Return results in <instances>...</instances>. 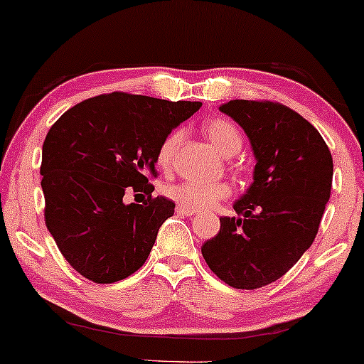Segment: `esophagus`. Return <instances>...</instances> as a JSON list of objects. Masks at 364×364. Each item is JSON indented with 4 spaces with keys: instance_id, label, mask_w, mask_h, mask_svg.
<instances>
[{
    "instance_id": "34e87169",
    "label": "esophagus",
    "mask_w": 364,
    "mask_h": 364,
    "mask_svg": "<svg viewBox=\"0 0 364 364\" xmlns=\"http://www.w3.org/2000/svg\"><path fill=\"white\" fill-rule=\"evenodd\" d=\"M175 213H177L178 216H194V214L197 213V210H196V209H192V208H187V205L178 204L177 208H175Z\"/></svg>"
}]
</instances>
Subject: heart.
<instances>
[{
    "label": "heart",
    "mask_w": 364,
    "mask_h": 364,
    "mask_svg": "<svg viewBox=\"0 0 364 364\" xmlns=\"http://www.w3.org/2000/svg\"><path fill=\"white\" fill-rule=\"evenodd\" d=\"M203 132L210 143L218 148L219 154L224 156H232L237 154L241 150V145H243V136H241L240 129L230 119L213 118L205 121L203 124ZM181 141V129H173L161 140L159 150H156V164L161 168H167L172 165L175 151H177ZM165 194L182 205H187V208L210 209L219 200L226 199L231 194V187L226 182L183 181L165 187Z\"/></svg>",
    "instance_id": "heart-1"
}]
</instances>
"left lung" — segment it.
<instances>
[{
	"label": "left lung",
	"mask_w": 364,
	"mask_h": 364,
	"mask_svg": "<svg viewBox=\"0 0 364 364\" xmlns=\"http://www.w3.org/2000/svg\"><path fill=\"white\" fill-rule=\"evenodd\" d=\"M245 129L253 150V182L237 218L203 245V257L224 284L255 290L284 277L311 248L333 186V156L321 133L290 107L232 100L219 107Z\"/></svg>",
	"instance_id": "8db88e82"
}]
</instances>
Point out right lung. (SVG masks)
Masks as SVG:
<instances>
[{
	"mask_svg": "<svg viewBox=\"0 0 364 364\" xmlns=\"http://www.w3.org/2000/svg\"><path fill=\"white\" fill-rule=\"evenodd\" d=\"M203 102L111 92L86 100L58 118L42 148L45 224L80 275L113 284L138 270L175 204L151 197L156 150ZM127 190L147 196L127 205Z\"/></svg>",
	"mask_w": 364,
	"mask_h": 364,
	"instance_id": "obj_1",
	"label": "right lung"
}]
</instances>
